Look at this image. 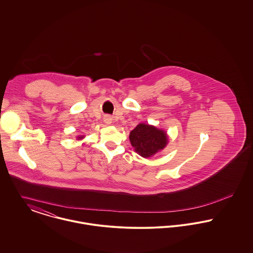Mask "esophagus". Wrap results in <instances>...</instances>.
I'll return each mask as SVG.
<instances>
[{"mask_svg":"<svg viewBox=\"0 0 253 253\" xmlns=\"http://www.w3.org/2000/svg\"><path fill=\"white\" fill-rule=\"evenodd\" d=\"M112 117L110 116V115H106L105 117H104V121H105V123L106 124H111L112 123Z\"/></svg>","mask_w":253,"mask_h":253,"instance_id":"obj_1","label":"esophagus"}]
</instances>
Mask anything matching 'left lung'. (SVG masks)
Listing matches in <instances>:
<instances>
[{"label":"left lung","mask_w":253,"mask_h":253,"mask_svg":"<svg viewBox=\"0 0 253 253\" xmlns=\"http://www.w3.org/2000/svg\"><path fill=\"white\" fill-rule=\"evenodd\" d=\"M129 139L134 150L143 158H149L163 150L169 142L168 134L153 125L140 123L130 132Z\"/></svg>","instance_id":"1"}]
</instances>
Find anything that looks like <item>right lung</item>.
I'll return each instance as SVG.
<instances>
[{
  "label": "right lung",
  "mask_w": 253,
  "mask_h": 253,
  "mask_svg": "<svg viewBox=\"0 0 253 253\" xmlns=\"http://www.w3.org/2000/svg\"><path fill=\"white\" fill-rule=\"evenodd\" d=\"M84 137L85 136H84V135H80V136H77V140H84Z\"/></svg>",
  "instance_id": "right-lung-1"
}]
</instances>
